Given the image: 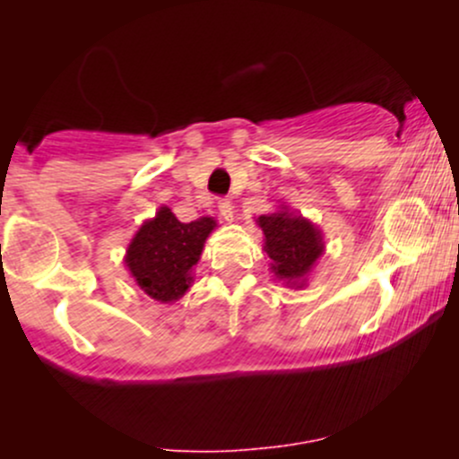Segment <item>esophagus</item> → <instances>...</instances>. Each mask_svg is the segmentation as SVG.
<instances>
[{
    "mask_svg": "<svg viewBox=\"0 0 459 459\" xmlns=\"http://www.w3.org/2000/svg\"><path fill=\"white\" fill-rule=\"evenodd\" d=\"M220 215H221V220H226V221H233V215H235V208H233V204H230V200H221L220 202Z\"/></svg>",
    "mask_w": 459,
    "mask_h": 459,
    "instance_id": "34e87169",
    "label": "esophagus"
}]
</instances>
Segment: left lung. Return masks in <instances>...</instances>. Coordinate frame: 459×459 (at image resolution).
Listing matches in <instances>:
<instances>
[{
	"instance_id": "1",
	"label": "left lung",
	"mask_w": 459,
	"mask_h": 459,
	"mask_svg": "<svg viewBox=\"0 0 459 459\" xmlns=\"http://www.w3.org/2000/svg\"><path fill=\"white\" fill-rule=\"evenodd\" d=\"M257 224L264 233V251L271 257V271L286 286L302 289L304 280L324 253L317 226L286 206L259 215Z\"/></svg>"
}]
</instances>
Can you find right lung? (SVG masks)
Listing matches in <instances>:
<instances>
[{"mask_svg": "<svg viewBox=\"0 0 459 459\" xmlns=\"http://www.w3.org/2000/svg\"><path fill=\"white\" fill-rule=\"evenodd\" d=\"M215 226L212 217L184 224L170 208L161 206L140 226L124 264L143 293L161 304L175 302L191 286L193 266L200 262L204 242Z\"/></svg>", "mask_w": 459, "mask_h": 459, "instance_id": "1", "label": "right lung"}]
</instances>
